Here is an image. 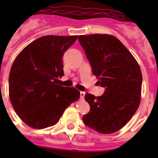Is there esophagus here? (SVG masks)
<instances>
[{
    "label": "esophagus",
    "mask_w": 158,
    "mask_h": 158,
    "mask_svg": "<svg viewBox=\"0 0 158 158\" xmlns=\"http://www.w3.org/2000/svg\"><path fill=\"white\" fill-rule=\"evenodd\" d=\"M85 92H80V96L81 100H83V99L85 98Z\"/></svg>",
    "instance_id": "34e87169"
}]
</instances>
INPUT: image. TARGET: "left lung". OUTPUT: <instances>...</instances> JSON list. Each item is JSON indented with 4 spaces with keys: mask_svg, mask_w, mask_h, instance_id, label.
Masks as SVG:
<instances>
[{
    "mask_svg": "<svg viewBox=\"0 0 158 158\" xmlns=\"http://www.w3.org/2000/svg\"><path fill=\"white\" fill-rule=\"evenodd\" d=\"M78 40L98 78L96 83L105 89L100 96L86 93L90 111L83 116V122L99 133H115L129 122L140 104V67L115 36L92 34L79 35Z\"/></svg>",
    "mask_w": 158,
    "mask_h": 158,
    "instance_id": "1",
    "label": "left lung"
}]
</instances>
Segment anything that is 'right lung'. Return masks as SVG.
Instances as JSON below:
<instances>
[{
	"label": "right lung",
	"mask_w": 158,
	"mask_h": 158,
	"mask_svg": "<svg viewBox=\"0 0 158 158\" xmlns=\"http://www.w3.org/2000/svg\"><path fill=\"white\" fill-rule=\"evenodd\" d=\"M77 35H46L23 49L14 60L8 78L11 104L27 126H54L64 111L80 98L73 87L58 85L64 75L62 57Z\"/></svg>",
	"instance_id": "obj_1"
}]
</instances>
